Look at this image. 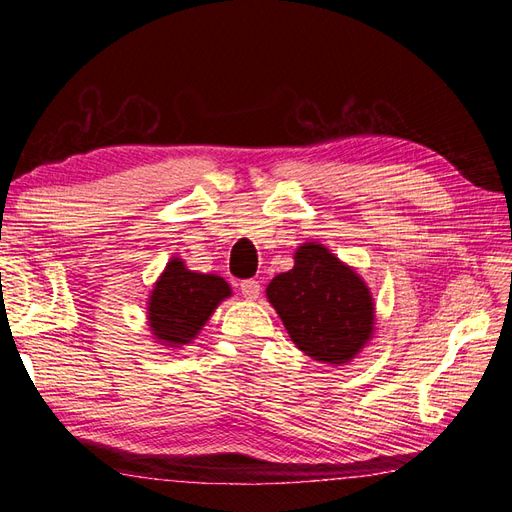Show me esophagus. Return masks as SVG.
I'll return each mask as SVG.
<instances>
[{
    "instance_id": "esophagus-1",
    "label": "esophagus",
    "mask_w": 512,
    "mask_h": 512,
    "mask_svg": "<svg viewBox=\"0 0 512 512\" xmlns=\"http://www.w3.org/2000/svg\"><path fill=\"white\" fill-rule=\"evenodd\" d=\"M241 292H243L245 299L256 301L260 297V284L256 280H243L241 282Z\"/></svg>"
}]
</instances>
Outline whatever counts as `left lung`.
I'll return each mask as SVG.
<instances>
[{
    "instance_id": "8db88e82",
    "label": "left lung",
    "mask_w": 512,
    "mask_h": 512,
    "mask_svg": "<svg viewBox=\"0 0 512 512\" xmlns=\"http://www.w3.org/2000/svg\"><path fill=\"white\" fill-rule=\"evenodd\" d=\"M267 299L292 342L320 363H348L374 333V299L361 275L316 241L294 252V267L273 277Z\"/></svg>"
}]
</instances>
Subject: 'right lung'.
<instances>
[{
  "instance_id": "obj_1",
  "label": "right lung",
  "mask_w": 512,
  "mask_h": 512,
  "mask_svg": "<svg viewBox=\"0 0 512 512\" xmlns=\"http://www.w3.org/2000/svg\"><path fill=\"white\" fill-rule=\"evenodd\" d=\"M230 294L224 277L190 271L181 258H173L151 290L149 329L164 346L181 348L192 342Z\"/></svg>"
}]
</instances>
